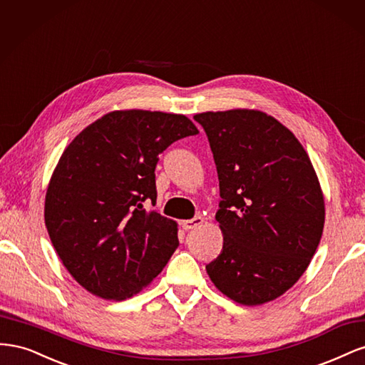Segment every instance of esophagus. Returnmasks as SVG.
Listing matches in <instances>:
<instances>
[{"label":"esophagus","instance_id":"34e87169","mask_svg":"<svg viewBox=\"0 0 365 365\" xmlns=\"http://www.w3.org/2000/svg\"><path fill=\"white\" fill-rule=\"evenodd\" d=\"M202 222H204V219H202L201 216H196V217H193V219L182 220L181 227H182L185 231H190V230H195V228L200 227Z\"/></svg>","mask_w":365,"mask_h":365}]
</instances>
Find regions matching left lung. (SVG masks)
Instances as JSON below:
<instances>
[{
    "label": "left lung",
    "instance_id": "8db88e82",
    "mask_svg": "<svg viewBox=\"0 0 365 365\" xmlns=\"http://www.w3.org/2000/svg\"><path fill=\"white\" fill-rule=\"evenodd\" d=\"M210 141L222 201L224 235L205 269L236 303L275 300L311 263L324 228V196L302 143L279 120L257 109L193 117Z\"/></svg>",
    "mask_w": 365,
    "mask_h": 365
}]
</instances>
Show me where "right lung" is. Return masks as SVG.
I'll return each mask as SVG.
<instances>
[{"label":"right lung","instance_id":"right-lung-1","mask_svg":"<svg viewBox=\"0 0 365 365\" xmlns=\"http://www.w3.org/2000/svg\"><path fill=\"white\" fill-rule=\"evenodd\" d=\"M197 132L182 114L128 109L96 120L63 150L43 217L63 267L88 292L126 300L169 262L178 225L143 202L157 201L160 153Z\"/></svg>","mask_w":365,"mask_h":365}]
</instances>
